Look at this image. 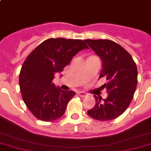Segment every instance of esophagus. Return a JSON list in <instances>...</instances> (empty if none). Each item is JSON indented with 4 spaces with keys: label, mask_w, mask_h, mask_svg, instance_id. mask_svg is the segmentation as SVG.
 Masks as SVG:
<instances>
[{
    "label": "esophagus",
    "mask_w": 151,
    "mask_h": 151,
    "mask_svg": "<svg viewBox=\"0 0 151 151\" xmlns=\"http://www.w3.org/2000/svg\"><path fill=\"white\" fill-rule=\"evenodd\" d=\"M78 95L80 96H81V97H84V96H87V93H86L85 92H83V91H80V92H78Z\"/></svg>",
    "instance_id": "esophagus-1"
}]
</instances>
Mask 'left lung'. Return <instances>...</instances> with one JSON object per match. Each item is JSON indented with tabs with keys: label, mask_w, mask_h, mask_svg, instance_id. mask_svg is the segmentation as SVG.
<instances>
[{
	"label": "left lung",
	"mask_w": 151,
	"mask_h": 151,
	"mask_svg": "<svg viewBox=\"0 0 151 151\" xmlns=\"http://www.w3.org/2000/svg\"><path fill=\"white\" fill-rule=\"evenodd\" d=\"M100 58L102 69L99 78L107 83L106 99L97 97L95 106L88 111L91 117L99 121H109L122 114L131 102L137 86V68L129 53L120 45L110 40H85Z\"/></svg>",
	"instance_id": "obj_1"
}]
</instances>
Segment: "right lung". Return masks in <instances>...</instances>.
<instances>
[{
	"label": "right lung",
	"instance_id": "1",
	"mask_svg": "<svg viewBox=\"0 0 151 151\" xmlns=\"http://www.w3.org/2000/svg\"><path fill=\"white\" fill-rule=\"evenodd\" d=\"M85 49L88 46L82 40L49 38L26 58L19 75V85L22 98L35 117L52 122L64 114L76 93L56 87L53 80L74 55Z\"/></svg>",
	"mask_w": 151,
	"mask_h": 151
}]
</instances>
